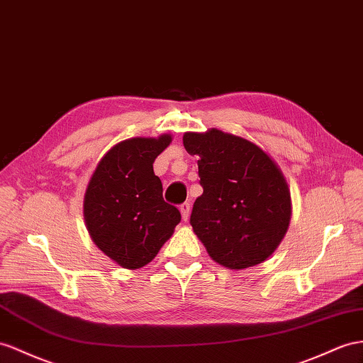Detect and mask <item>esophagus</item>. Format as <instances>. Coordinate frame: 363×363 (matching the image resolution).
Returning <instances> with one entry per match:
<instances>
[{
    "mask_svg": "<svg viewBox=\"0 0 363 363\" xmlns=\"http://www.w3.org/2000/svg\"><path fill=\"white\" fill-rule=\"evenodd\" d=\"M179 210H181L182 219H184V220H187V219H189V216H190V202H184V203H181Z\"/></svg>",
    "mask_w": 363,
    "mask_h": 363,
    "instance_id": "34e87169",
    "label": "esophagus"
}]
</instances>
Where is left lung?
Returning <instances> with one entry per match:
<instances>
[{
  "label": "left lung",
  "mask_w": 363,
  "mask_h": 363,
  "mask_svg": "<svg viewBox=\"0 0 363 363\" xmlns=\"http://www.w3.org/2000/svg\"><path fill=\"white\" fill-rule=\"evenodd\" d=\"M198 155L203 193L190 224L213 261L230 270L264 262L284 239L291 219L290 189L277 164L247 139L210 128L184 133Z\"/></svg>",
  "instance_id": "obj_1"
}]
</instances>
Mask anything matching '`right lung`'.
Instances as JSON below:
<instances>
[{
    "label": "right lung",
    "mask_w": 363,
    "mask_h": 363,
    "mask_svg": "<svg viewBox=\"0 0 363 363\" xmlns=\"http://www.w3.org/2000/svg\"><path fill=\"white\" fill-rule=\"evenodd\" d=\"M172 135L132 138L111 147L93 172L84 196V219L95 245L123 268L152 262L181 222L162 198L153 162Z\"/></svg>",
    "instance_id": "add662e5"
}]
</instances>
